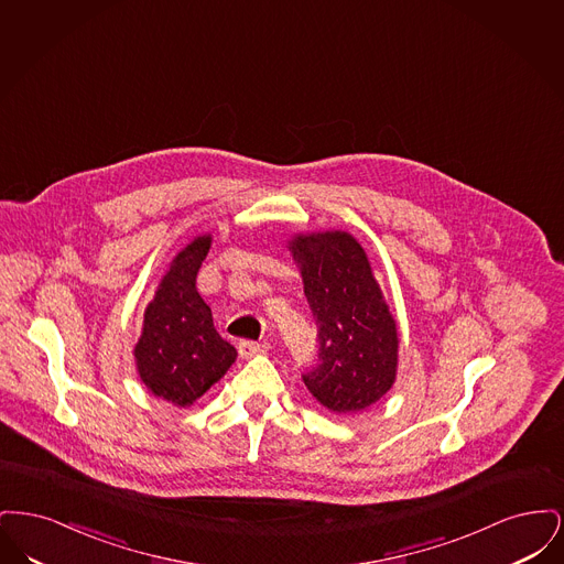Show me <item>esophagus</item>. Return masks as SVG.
Returning a JSON list of instances; mask_svg holds the SVG:
<instances>
[{
  "label": "esophagus",
  "instance_id": "34e87169",
  "mask_svg": "<svg viewBox=\"0 0 564 564\" xmlns=\"http://www.w3.org/2000/svg\"><path fill=\"white\" fill-rule=\"evenodd\" d=\"M269 349V343H253V340H241L239 343V355L245 359L253 357V355H260V352H267Z\"/></svg>",
  "mask_w": 564,
  "mask_h": 564
}]
</instances>
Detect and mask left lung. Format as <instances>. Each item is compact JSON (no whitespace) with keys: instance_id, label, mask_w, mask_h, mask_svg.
I'll list each match as a JSON object with an SVG mask.
<instances>
[{"instance_id":"left-lung-1","label":"left lung","mask_w":564,"mask_h":564,"mask_svg":"<svg viewBox=\"0 0 564 564\" xmlns=\"http://www.w3.org/2000/svg\"><path fill=\"white\" fill-rule=\"evenodd\" d=\"M304 294L317 325V364L304 384L332 412L378 402L398 370V327L361 245L347 232L302 235L292 241Z\"/></svg>"}]
</instances>
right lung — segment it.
<instances>
[{"label":"right lung","mask_w":564,"mask_h":564,"mask_svg":"<svg viewBox=\"0 0 564 564\" xmlns=\"http://www.w3.org/2000/svg\"><path fill=\"white\" fill-rule=\"evenodd\" d=\"M209 247L212 237H198L173 260L145 308L134 347L145 387L175 405L198 400L237 359V349L217 334L212 308L196 290V274Z\"/></svg>","instance_id":"add662e5"}]
</instances>
